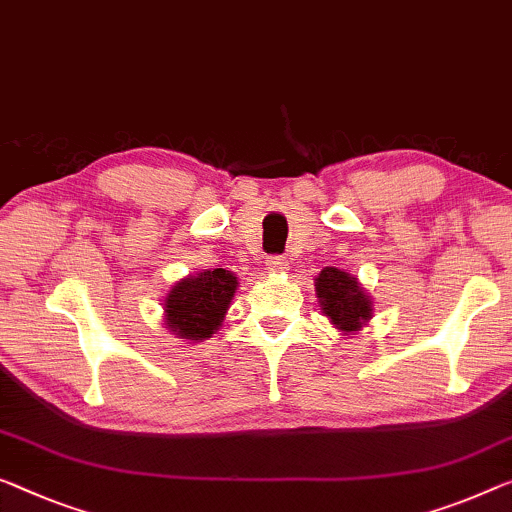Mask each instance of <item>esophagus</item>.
<instances>
[{"instance_id":"34e87169","label":"esophagus","mask_w":512,"mask_h":512,"mask_svg":"<svg viewBox=\"0 0 512 512\" xmlns=\"http://www.w3.org/2000/svg\"><path fill=\"white\" fill-rule=\"evenodd\" d=\"M264 264H266V271H271V273H282L289 266L287 259L282 255H269Z\"/></svg>"}]
</instances>
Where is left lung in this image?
Returning a JSON list of instances; mask_svg holds the SVG:
<instances>
[{
	"label": "left lung",
	"instance_id": "left-lung-1",
	"mask_svg": "<svg viewBox=\"0 0 512 512\" xmlns=\"http://www.w3.org/2000/svg\"><path fill=\"white\" fill-rule=\"evenodd\" d=\"M317 299L324 315L338 326L340 331H358L365 319L372 317L370 299L361 292L356 278L349 273L326 266L315 282Z\"/></svg>",
	"mask_w": 512,
	"mask_h": 512
}]
</instances>
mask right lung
<instances>
[{
    "label": "right lung",
    "mask_w": 512,
    "mask_h": 512,
    "mask_svg": "<svg viewBox=\"0 0 512 512\" xmlns=\"http://www.w3.org/2000/svg\"><path fill=\"white\" fill-rule=\"evenodd\" d=\"M239 282L225 269L197 273L174 285L165 301L167 326L186 340H204L218 331Z\"/></svg>",
    "instance_id": "1"
}]
</instances>
